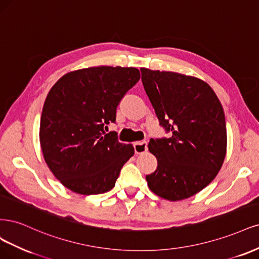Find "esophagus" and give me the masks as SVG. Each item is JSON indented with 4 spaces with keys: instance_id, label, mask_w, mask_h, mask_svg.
<instances>
[{
    "instance_id": "1",
    "label": "esophagus",
    "mask_w": 259,
    "mask_h": 259,
    "mask_svg": "<svg viewBox=\"0 0 259 259\" xmlns=\"http://www.w3.org/2000/svg\"><path fill=\"white\" fill-rule=\"evenodd\" d=\"M133 147H135L136 154H142L147 151V142L146 141L136 142V143L133 144Z\"/></svg>"
}]
</instances>
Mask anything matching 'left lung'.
<instances>
[{"instance_id": "obj_1", "label": "left lung", "mask_w": 259, "mask_h": 259, "mask_svg": "<svg viewBox=\"0 0 259 259\" xmlns=\"http://www.w3.org/2000/svg\"><path fill=\"white\" fill-rule=\"evenodd\" d=\"M159 124L170 138L151 139L157 169L146 175L154 194L170 201L196 195L222 168L227 147L223 106L205 81L174 72L141 69Z\"/></svg>"}]
</instances>
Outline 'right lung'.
<instances>
[{
	"mask_svg": "<svg viewBox=\"0 0 259 259\" xmlns=\"http://www.w3.org/2000/svg\"><path fill=\"white\" fill-rule=\"evenodd\" d=\"M140 79L136 68L97 66L70 72L49 91L40 116L39 141L48 168L80 195L111 190L135 154L117 132L105 133L116 110Z\"/></svg>",
	"mask_w": 259,
	"mask_h": 259,
	"instance_id": "1",
	"label": "right lung"
}]
</instances>
